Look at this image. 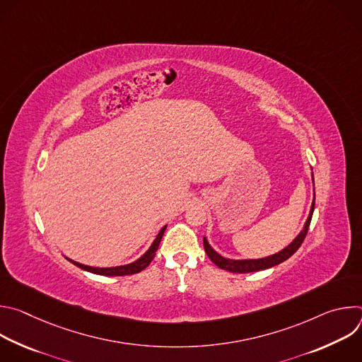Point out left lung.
<instances>
[{"label":"left lung","instance_id":"obj_1","mask_svg":"<svg viewBox=\"0 0 362 362\" xmlns=\"http://www.w3.org/2000/svg\"><path fill=\"white\" fill-rule=\"evenodd\" d=\"M313 183H314V173H313ZM314 186H315V185H314ZM314 209H315V189H314V200H313V204H311V211H309L308 219H306V222H305L302 230L296 235V238H295L288 246H285L284 249H281L279 252H276V253H274V255L264 256V257H256V259H230V257H225V256H222L221 253H218V252L211 246V243L208 242V238H206V236L203 238L204 250H206V253H208V256L211 257V261H212L216 267H219L221 269L233 272V274H249V272H257V271H262V269H268V268L276 267V265L282 264L284 261L289 259V257H291V256L299 249V246L302 245V242H303V239H305V236H306L309 223H311Z\"/></svg>","mask_w":362,"mask_h":362}]
</instances>
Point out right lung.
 <instances>
[{
  "mask_svg": "<svg viewBox=\"0 0 362 362\" xmlns=\"http://www.w3.org/2000/svg\"><path fill=\"white\" fill-rule=\"evenodd\" d=\"M168 225H165L159 233L156 235V238H154V240L151 242V245L148 246V249L139 257V259L130 262V264H126V265H120V267H109V268H100V267H88V265H83L80 262H76L73 259H70V257H67V261H70L71 264H74L76 267L81 268L83 271H87V272H91V274H95V275H105V276H124V275H133V274H139L141 272L144 268L148 267V264L153 261L154 255H156V250L159 247V243L162 240V236L166 230Z\"/></svg>",
  "mask_w": 362,
  "mask_h": 362,
  "instance_id": "right-lung-1",
  "label": "right lung"
}]
</instances>
